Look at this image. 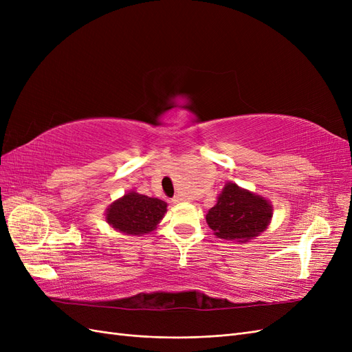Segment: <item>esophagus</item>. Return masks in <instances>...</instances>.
<instances>
[{
  "label": "esophagus",
  "instance_id": "esophagus-1",
  "mask_svg": "<svg viewBox=\"0 0 352 352\" xmlns=\"http://www.w3.org/2000/svg\"><path fill=\"white\" fill-rule=\"evenodd\" d=\"M172 201L175 202V204H179V202H182L184 199H182V198H180V197H175V198H173Z\"/></svg>",
  "mask_w": 352,
  "mask_h": 352
}]
</instances>
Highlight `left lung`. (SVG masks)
Segmentation results:
<instances>
[{
	"label": "left lung",
	"mask_w": 352,
	"mask_h": 352,
	"mask_svg": "<svg viewBox=\"0 0 352 352\" xmlns=\"http://www.w3.org/2000/svg\"><path fill=\"white\" fill-rule=\"evenodd\" d=\"M273 217L272 202L228 182L217 197L214 207L206 214L207 225L214 235L225 241L247 243L269 228Z\"/></svg>",
	"instance_id": "obj_1"
}]
</instances>
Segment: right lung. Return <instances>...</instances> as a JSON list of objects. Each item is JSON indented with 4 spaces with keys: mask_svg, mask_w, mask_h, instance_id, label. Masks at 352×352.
<instances>
[{
    "mask_svg": "<svg viewBox=\"0 0 352 352\" xmlns=\"http://www.w3.org/2000/svg\"><path fill=\"white\" fill-rule=\"evenodd\" d=\"M167 211V202L138 194L135 189L105 208V221L124 235L142 236L157 229Z\"/></svg>",
    "mask_w": 352,
    "mask_h": 352,
    "instance_id": "obj_1",
    "label": "right lung"
}]
</instances>
